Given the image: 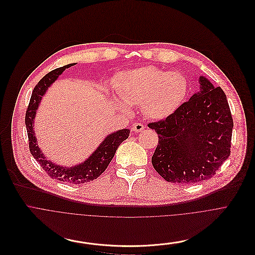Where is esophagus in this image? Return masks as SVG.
Returning <instances> with one entry per match:
<instances>
[{
	"label": "esophagus",
	"mask_w": 255,
	"mask_h": 255,
	"mask_svg": "<svg viewBox=\"0 0 255 255\" xmlns=\"http://www.w3.org/2000/svg\"><path fill=\"white\" fill-rule=\"evenodd\" d=\"M132 130L135 131V132H139V131H142L144 129V126L142 124H139V123H135L132 125Z\"/></svg>",
	"instance_id": "esophagus-1"
}]
</instances>
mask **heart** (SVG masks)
<instances>
[{
  "mask_svg": "<svg viewBox=\"0 0 255 255\" xmlns=\"http://www.w3.org/2000/svg\"><path fill=\"white\" fill-rule=\"evenodd\" d=\"M123 101L141 105L143 113L152 120L173 115L184 103L188 80L180 72L165 71L155 66H142L124 72L117 83Z\"/></svg>",
  "mask_w": 255,
  "mask_h": 255,
  "instance_id": "b5f03b06",
  "label": "heart"
}]
</instances>
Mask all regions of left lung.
<instances>
[{"label":"left lung","mask_w":255,"mask_h":255,"mask_svg":"<svg viewBox=\"0 0 255 255\" xmlns=\"http://www.w3.org/2000/svg\"><path fill=\"white\" fill-rule=\"evenodd\" d=\"M199 83L200 91L173 115L147 125L159 135L151 164L167 182L208 180L230 155L233 120L226 95L204 76Z\"/></svg>","instance_id":"1"}]
</instances>
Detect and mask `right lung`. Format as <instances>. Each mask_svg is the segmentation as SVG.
<instances>
[{
    "mask_svg": "<svg viewBox=\"0 0 255 255\" xmlns=\"http://www.w3.org/2000/svg\"><path fill=\"white\" fill-rule=\"evenodd\" d=\"M74 64L75 63L67 64L63 67L52 70L37 83L33 89L30 103L26 111L25 124L31 154L41 165L43 170L48 174V176L60 182L70 184H83L96 179L106 171L111 161L113 160L119 145L128 137L129 129L124 128L109 134L89 156L88 159H86L83 163L73 167L59 166L52 163L50 160H47L46 156H44L42 149L38 146L37 143V138L35 136V130L33 128L34 120L42 97L45 95L47 89L50 87V85H52V83L59 77V75L62 74L66 68L73 66Z\"/></svg>",
    "mask_w": 255,
    "mask_h": 255,
    "instance_id": "obj_1",
    "label": "right lung"
}]
</instances>
